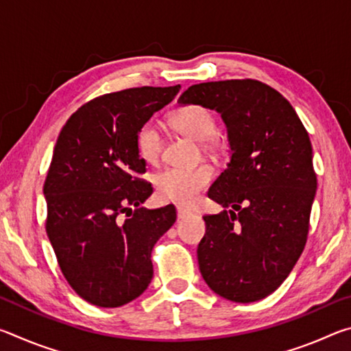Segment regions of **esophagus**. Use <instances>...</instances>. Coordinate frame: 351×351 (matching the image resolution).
<instances>
[{"label": "esophagus", "mask_w": 351, "mask_h": 351, "mask_svg": "<svg viewBox=\"0 0 351 351\" xmlns=\"http://www.w3.org/2000/svg\"><path fill=\"white\" fill-rule=\"evenodd\" d=\"M176 215H178V219H182L190 215V212L187 209H182V207H178L176 209Z\"/></svg>", "instance_id": "1"}]
</instances>
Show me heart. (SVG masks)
Returning <instances> with one entry per match:
<instances>
[{"label":"heart","instance_id":"obj_1","mask_svg":"<svg viewBox=\"0 0 351 351\" xmlns=\"http://www.w3.org/2000/svg\"><path fill=\"white\" fill-rule=\"evenodd\" d=\"M170 127L182 136L199 142L201 152L209 156H218L223 144L218 136L217 117L204 105L192 104L171 111ZM136 147L141 158L148 164H156L162 156L164 138L156 125L144 123L136 136ZM212 182V171L207 165L193 169H165L154 176V186L159 198L180 206H190L198 195Z\"/></svg>","mask_w":351,"mask_h":351}]
</instances>
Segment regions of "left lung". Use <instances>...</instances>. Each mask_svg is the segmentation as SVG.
Here are the masks:
<instances>
[{"label":"left lung","mask_w":351,"mask_h":351,"mask_svg":"<svg viewBox=\"0 0 351 351\" xmlns=\"http://www.w3.org/2000/svg\"><path fill=\"white\" fill-rule=\"evenodd\" d=\"M178 104L221 114L230 162L209 189L224 209L204 215L201 276L224 299L249 304L280 287L304 252L317 178L308 132L280 93L254 79L192 85Z\"/></svg>","instance_id":"obj_1"}]
</instances>
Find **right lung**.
I'll return each instance as SVG.
<instances>
[{"label":"right lung","instance_id":"1","mask_svg":"<svg viewBox=\"0 0 351 351\" xmlns=\"http://www.w3.org/2000/svg\"><path fill=\"white\" fill-rule=\"evenodd\" d=\"M180 85L130 88L82 105L64 123L47 170L46 234L66 282L83 300L116 308L153 277L152 249L176 219L175 206L145 209L153 187L136 136Z\"/></svg>","mask_w":351,"mask_h":351}]
</instances>
